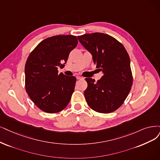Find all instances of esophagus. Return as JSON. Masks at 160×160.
<instances>
[{
  "mask_svg": "<svg viewBox=\"0 0 160 160\" xmlns=\"http://www.w3.org/2000/svg\"><path fill=\"white\" fill-rule=\"evenodd\" d=\"M76 78L78 79V80H81V79H83L84 78H83V77L80 76H76Z\"/></svg>",
  "mask_w": 160,
  "mask_h": 160,
  "instance_id": "1",
  "label": "esophagus"
}]
</instances>
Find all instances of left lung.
Here are the masks:
<instances>
[{
	"mask_svg": "<svg viewBox=\"0 0 160 160\" xmlns=\"http://www.w3.org/2000/svg\"><path fill=\"white\" fill-rule=\"evenodd\" d=\"M78 38L92 55L96 68L103 74L97 82L91 78L85 79L88 83L84 91L87 103L98 113H111L122 105L132 85L128 52L122 43L108 34L86 33Z\"/></svg>",
	"mask_w": 160,
	"mask_h": 160,
	"instance_id": "left-lung-1",
	"label": "left lung"
}]
</instances>
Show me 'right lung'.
Segmentation results:
<instances>
[{
  "mask_svg": "<svg viewBox=\"0 0 160 160\" xmlns=\"http://www.w3.org/2000/svg\"><path fill=\"white\" fill-rule=\"evenodd\" d=\"M77 44L74 35H55L41 41L27 59L26 92L37 107L46 113H58L70 102L76 78L58 74V68L64 67Z\"/></svg>",
  "mask_w": 160,
  "mask_h": 160,
  "instance_id": "1",
  "label": "right lung"
}]
</instances>
